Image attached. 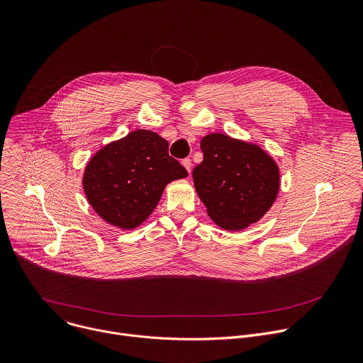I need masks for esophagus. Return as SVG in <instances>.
Wrapping results in <instances>:
<instances>
[{"mask_svg":"<svg viewBox=\"0 0 363 363\" xmlns=\"http://www.w3.org/2000/svg\"><path fill=\"white\" fill-rule=\"evenodd\" d=\"M182 165H184V167H185V169L191 174V168H192V162H191V160H189V158L182 160Z\"/></svg>","mask_w":363,"mask_h":363,"instance_id":"34e87169","label":"esophagus"}]
</instances>
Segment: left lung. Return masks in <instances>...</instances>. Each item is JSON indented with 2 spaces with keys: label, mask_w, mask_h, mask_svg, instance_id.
<instances>
[{
  "label": "left lung",
  "mask_w": 363,
  "mask_h": 363,
  "mask_svg": "<svg viewBox=\"0 0 363 363\" xmlns=\"http://www.w3.org/2000/svg\"><path fill=\"white\" fill-rule=\"evenodd\" d=\"M201 150L203 160L192 177L215 223L239 230L261 219L279 189L275 161L259 147L223 134L203 137Z\"/></svg>",
  "instance_id": "1"
}]
</instances>
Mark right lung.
Masks as SVG:
<instances>
[{
  "label": "right lung",
  "instance_id": "right-lung-1",
  "mask_svg": "<svg viewBox=\"0 0 363 363\" xmlns=\"http://www.w3.org/2000/svg\"><path fill=\"white\" fill-rule=\"evenodd\" d=\"M188 175L158 134L137 130L99 150L85 168L84 191L95 212L123 229L141 225L168 182Z\"/></svg>",
  "mask_w": 363,
  "mask_h": 363
}]
</instances>
